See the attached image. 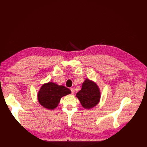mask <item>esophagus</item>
<instances>
[{"label": "esophagus", "mask_w": 147, "mask_h": 147, "mask_svg": "<svg viewBox=\"0 0 147 147\" xmlns=\"http://www.w3.org/2000/svg\"><path fill=\"white\" fill-rule=\"evenodd\" d=\"M70 90H71V94H74V92H75V91H74V90L73 88H70Z\"/></svg>", "instance_id": "34e87169"}]
</instances>
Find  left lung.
Listing matches in <instances>:
<instances>
[{"mask_svg":"<svg viewBox=\"0 0 147 147\" xmlns=\"http://www.w3.org/2000/svg\"><path fill=\"white\" fill-rule=\"evenodd\" d=\"M76 96L83 108L91 109L99 102L100 93L96 84L87 78L82 83V88L77 93Z\"/></svg>","mask_w":147,"mask_h":147,"instance_id":"obj_1","label":"left lung"}]
</instances>
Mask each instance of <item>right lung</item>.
Returning a JSON list of instances; mask_svg holds the SVG:
<instances>
[{
  "label": "right lung",
  "instance_id": "right-lung-1",
  "mask_svg": "<svg viewBox=\"0 0 147 147\" xmlns=\"http://www.w3.org/2000/svg\"><path fill=\"white\" fill-rule=\"evenodd\" d=\"M70 93V90L65 86L49 82L44 84L38 92V101L46 109L53 110L57 107L61 97Z\"/></svg>",
  "mask_w": 147,
  "mask_h": 147
}]
</instances>
